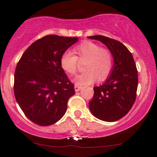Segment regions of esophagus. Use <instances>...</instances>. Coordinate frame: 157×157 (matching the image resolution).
Masks as SVG:
<instances>
[{
	"instance_id": "1",
	"label": "esophagus",
	"mask_w": 157,
	"mask_h": 157,
	"mask_svg": "<svg viewBox=\"0 0 157 157\" xmlns=\"http://www.w3.org/2000/svg\"><path fill=\"white\" fill-rule=\"evenodd\" d=\"M82 89V86H79V85L77 84H75V86H74V90H75L76 92H78L79 90H80Z\"/></svg>"
}]
</instances>
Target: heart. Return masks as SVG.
Here are the masks:
<instances>
[{
  "instance_id": "b5f03b06",
  "label": "heart",
  "mask_w": 157,
  "mask_h": 157,
  "mask_svg": "<svg viewBox=\"0 0 157 157\" xmlns=\"http://www.w3.org/2000/svg\"><path fill=\"white\" fill-rule=\"evenodd\" d=\"M74 51L77 56L71 52H64L61 57L60 64L65 72L74 75L78 68V60L86 61L83 66L86 71L76 77L74 79L76 84L87 86L96 80L99 82L103 81L111 74L113 57L109 49L102 48L97 43L86 41L77 45Z\"/></svg>"
}]
</instances>
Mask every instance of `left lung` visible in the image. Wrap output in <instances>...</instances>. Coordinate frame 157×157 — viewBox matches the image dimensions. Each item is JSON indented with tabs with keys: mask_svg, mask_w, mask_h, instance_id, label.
<instances>
[{
	"mask_svg": "<svg viewBox=\"0 0 157 157\" xmlns=\"http://www.w3.org/2000/svg\"><path fill=\"white\" fill-rule=\"evenodd\" d=\"M105 44L112 54L114 65L105 83L95 86L89 102L92 114L104 121H115L124 117L134 105L138 77L132 54L119 41L103 36H89Z\"/></svg>",
	"mask_w": 157,
	"mask_h": 157,
	"instance_id": "obj_1",
	"label": "left lung"
}]
</instances>
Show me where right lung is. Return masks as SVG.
Segmentation results:
<instances>
[{"label": "right lung", "mask_w": 157, "mask_h": 157, "mask_svg": "<svg viewBox=\"0 0 157 157\" xmlns=\"http://www.w3.org/2000/svg\"><path fill=\"white\" fill-rule=\"evenodd\" d=\"M77 38L48 35L25 51L14 73V95L26 117L41 126L59 121L74 95V85L60 64L61 57Z\"/></svg>", "instance_id": "obj_1"}]
</instances>
